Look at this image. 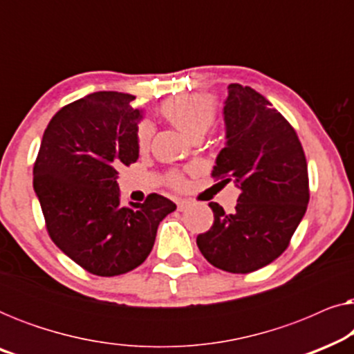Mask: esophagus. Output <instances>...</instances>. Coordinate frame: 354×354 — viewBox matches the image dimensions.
I'll use <instances>...</instances> for the list:
<instances>
[{
    "mask_svg": "<svg viewBox=\"0 0 354 354\" xmlns=\"http://www.w3.org/2000/svg\"><path fill=\"white\" fill-rule=\"evenodd\" d=\"M188 206H190V201H187V200H178L177 201V209L178 211H185Z\"/></svg>",
    "mask_w": 354,
    "mask_h": 354,
    "instance_id": "34e87169",
    "label": "esophagus"
}]
</instances>
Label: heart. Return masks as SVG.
<instances>
[{
	"instance_id": "1",
	"label": "heart",
	"mask_w": 354,
	"mask_h": 354,
	"mask_svg": "<svg viewBox=\"0 0 354 354\" xmlns=\"http://www.w3.org/2000/svg\"><path fill=\"white\" fill-rule=\"evenodd\" d=\"M159 113L167 122L177 127L188 138H201L216 120L214 101L203 95H180L177 98L167 100L161 106ZM137 147L140 151L148 149L151 142L153 127L147 120L137 125ZM169 182L172 187H183V177L178 172H171Z\"/></svg>"
}]
</instances>
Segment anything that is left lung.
I'll return each instance as SVG.
<instances>
[{
    "instance_id": "8db88e82",
    "label": "left lung",
    "mask_w": 354,
    "mask_h": 354,
    "mask_svg": "<svg viewBox=\"0 0 354 354\" xmlns=\"http://www.w3.org/2000/svg\"><path fill=\"white\" fill-rule=\"evenodd\" d=\"M227 90V143L211 176L234 180L240 196L230 214L209 203L214 224L196 245L214 268L248 274L287 250L308 207V164L295 129L263 95L239 84Z\"/></svg>"
}]
</instances>
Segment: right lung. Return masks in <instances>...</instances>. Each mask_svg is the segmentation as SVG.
Listing matches in <instances>:
<instances>
[{
  "mask_svg": "<svg viewBox=\"0 0 354 354\" xmlns=\"http://www.w3.org/2000/svg\"><path fill=\"white\" fill-rule=\"evenodd\" d=\"M133 100L96 91L61 108L33 164V190L51 240L101 277L138 268L151 253L159 222L177 207L156 193L145 203H120L118 169L138 159L135 133L143 115Z\"/></svg>",
  "mask_w": 354,
  "mask_h": 354,
  "instance_id": "obj_1",
  "label": "right lung"
}]
</instances>
